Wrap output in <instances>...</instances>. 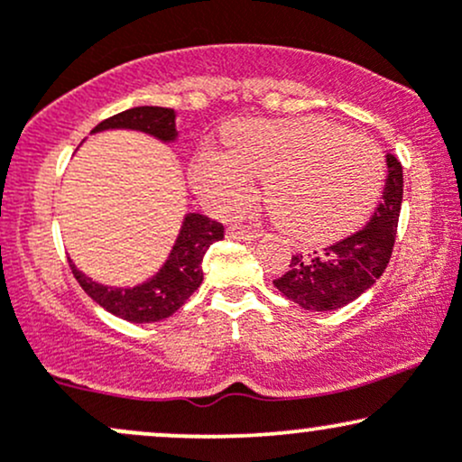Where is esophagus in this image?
Listing matches in <instances>:
<instances>
[{
	"mask_svg": "<svg viewBox=\"0 0 462 462\" xmlns=\"http://www.w3.org/2000/svg\"><path fill=\"white\" fill-rule=\"evenodd\" d=\"M227 236L236 238V241H254V238H256V232L245 230V227L232 226V227H227Z\"/></svg>",
	"mask_w": 462,
	"mask_h": 462,
	"instance_id": "esophagus-1",
	"label": "esophagus"
}]
</instances>
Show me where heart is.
Masks as SVG:
<instances>
[{"label":"heart","mask_w":462,"mask_h":462,"mask_svg":"<svg viewBox=\"0 0 462 462\" xmlns=\"http://www.w3.org/2000/svg\"><path fill=\"white\" fill-rule=\"evenodd\" d=\"M227 153H201L195 178L221 213L243 208L264 180L278 224L304 243L343 236L367 217L384 182V156L374 141L315 116L238 121Z\"/></svg>","instance_id":"obj_1"}]
</instances>
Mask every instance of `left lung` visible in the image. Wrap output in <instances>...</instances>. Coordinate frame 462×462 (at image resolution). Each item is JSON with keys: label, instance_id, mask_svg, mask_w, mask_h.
Instances as JSON below:
<instances>
[{"label": "left lung", "instance_id": "8db88e82", "mask_svg": "<svg viewBox=\"0 0 462 462\" xmlns=\"http://www.w3.org/2000/svg\"><path fill=\"white\" fill-rule=\"evenodd\" d=\"M386 176L383 201L369 224L321 252L309 256L295 254L289 272L273 280L275 289L286 300L301 309L326 312L347 306L375 284L391 261L400 219L402 195H404V173L393 153H386Z\"/></svg>", "mask_w": 462, "mask_h": 462}]
</instances>
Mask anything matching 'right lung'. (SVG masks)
Wrapping results in <instances>:
<instances>
[{
  "label": "right lung",
  "instance_id": "1",
  "mask_svg": "<svg viewBox=\"0 0 462 462\" xmlns=\"http://www.w3.org/2000/svg\"><path fill=\"white\" fill-rule=\"evenodd\" d=\"M104 130H134L162 143H176V110L161 108V106H136L95 125L93 134ZM221 238H224V226L219 221L199 213H187L167 261L152 278L136 286L95 282L71 261L69 267L88 298L97 301L104 310L132 323H153L171 317L199 289L204 280L201 261L206 249Z\"/></svg>",
  "mask_w": 462,
  "mask_h": 462
}]
</instances>
